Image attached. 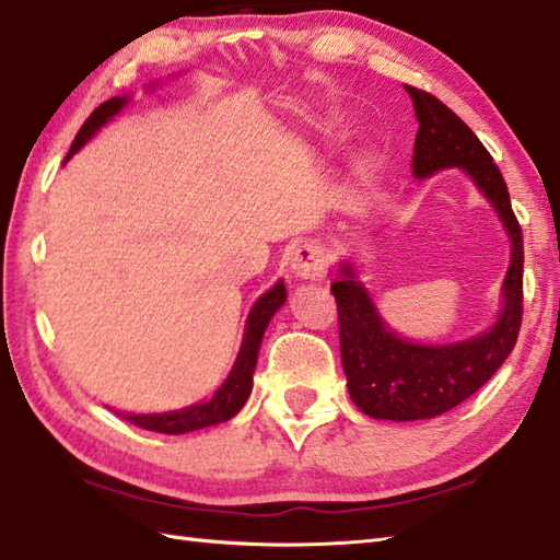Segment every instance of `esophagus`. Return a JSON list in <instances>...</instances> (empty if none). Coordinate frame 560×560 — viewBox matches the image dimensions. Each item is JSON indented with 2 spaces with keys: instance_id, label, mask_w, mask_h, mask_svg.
<instances>
[{
  "instance_id": "esophagus-1",
  "label": "esophagus",
  "mask_w": 560,
  "mask_h": 560,
  "mask_svg": "<svg viewBox=\"0 0 560 560\" xmlns=\"http://www.w3.org/2000/svg\"><path fill=\"white\" fill-rule=\"evenodd\" d=\"M291 269L301 279H323L330 269V255L317 240H305L291 252Z\"/></svg>"
}]
</instances>
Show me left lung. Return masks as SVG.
I'll return each mask as SVG.
<instances>
[{
    "mask_svg": "<svg viewBox=\"0 0 560 560\" xmlns=\"http://www.w3.org/2000/svg\"><path fill=\"white\" fill-rule=\"evenodd\" d=\"M420 120L412 150L415 177L462 167L505 225L512 257L502 308L488 332L454 345H418L383 323L369 291L349 261L339 267L330 291L337 301L339 352L347 388L357 408L376 420H430L474 396L502 366L522 327V228L514 218L508 184L483 142L452 108L430 92L405 86Z\"/></svg>",
    "mask_w": 560,
    "mask_h": 560,
    "instance_id": "8db88e82",
    "label": "left lung"
}]
</instances>
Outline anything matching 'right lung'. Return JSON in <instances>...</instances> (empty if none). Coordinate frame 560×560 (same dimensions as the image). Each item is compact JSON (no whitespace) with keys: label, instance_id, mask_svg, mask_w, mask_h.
I'll list each match as a JSON object with an SVG mask.
<instances>
[{"label":"right lung","instance_id":"obj_1","mask_svg":"<svg viewBox=\"0 0 560 560\" xmlns=\"http://www.w3.org/2000/svg\"><path fill=\"white\" fill-rule=\"evenodd\" d=\"M126 104H128L126 96H114L98 108H94L92 116L86 118L84 126L80 128V133L74 136L68 158H72L74 152L80 150L98 128L108 124V120H112ZM283 301H287V287H283V281H277L255 305H252V311L247 315L243 345H240V354L235 359L233 369H230V376L225 378L223 386L213 393L211 400H201L196 405H189V408L158 412V415H130V412L128 415L118 412V415H124L130 424L140 427V430L162 432V434L196 432V430H203V427H213L235 418L240 408H243L249 398L252 374H255V366H257L261 337H265L271 315L281 308Z\"/></svg>","mask_w":560,"mask_h":560}]
</instances>
